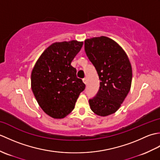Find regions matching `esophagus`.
<instances>
[{"label":"esophagus","mask_w":160,"mask_h":160,"mask_svg":"<svg viewBox=\"0 0 160 160\" xmlns=\"http://www.w3.org/2000/svg\"><path fill=\"white\" fill-rule=\"evenodd\" d=\"M82 81H83V82H84V84H87V78H83V79H82Z\"/></svg>","instance_id":"obj_1"}]
</instances>
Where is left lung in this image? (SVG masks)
<instances>
[{
  "label": "left lung",
  "mask_w": 160,
  "mask_h": 160,
  "mask_svg": "<svg viewBox=\"0 0 160 160\" xmlns=\"http://www.w3.org/2000/svg\"><path fill=\"white\" fill-rule=\"evenodd\" d=\"M84 50L100 81L96 96L89 100L91 109L107 116L118 111L130 91V61L117 42L105 36L85 40Z\"/></svg>",
  "instance_id": "obj_1"
}]
</instances>
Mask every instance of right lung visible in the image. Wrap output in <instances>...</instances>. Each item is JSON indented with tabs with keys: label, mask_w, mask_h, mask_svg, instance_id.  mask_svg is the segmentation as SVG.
Instances as JSON below:
<instances>
[{
	"label": "right lung",
	"mask_w": 160,
	"mask_h": 160,
	"mask_svg": "<svg viewBox=\"0 0 160 160\" xmlns=\"http://www.w3.org/2000/svg\"><path fill=\"white\" fill-rule=\"evenodd\" d=\"M82 42H55L37 60L32 70V89L40 107L53 118H63L71 113L80 93L85 89L71 63Z\"/></svg>",
	"instance_id": "1"
}]
</instances>
